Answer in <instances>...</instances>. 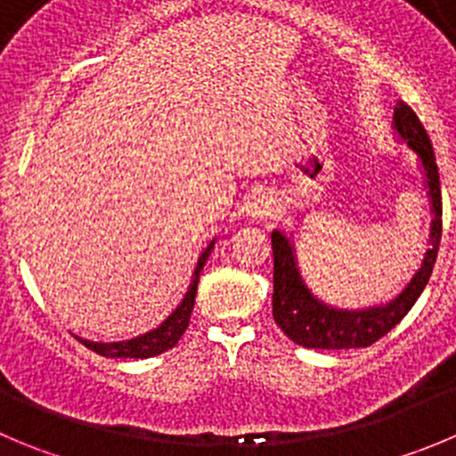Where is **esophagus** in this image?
Wrapping results in <instances>:
<instances>
[{"instance_id":"esophagus-1","label":"esophagus","mask_w":456,"mask_h":456,"mask_svg":"<svg viewBox=\"0 0 456 456\" xmlns=\"http://www.w3.org/2000/svg\"><path fill=\"white\" fill-rule=\"evenodd\" d=\"M245 214L249 218H265V216L272 214V202L265 195H252L248 204H245Z\"/></svg>"}]
</instances>
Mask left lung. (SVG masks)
I'll return each mask as SVG.
<instances>
[{"mask_svg":"<svg viewBox=\"0 0 456 456\" xmlns=\"http://www.w3.org/2000/svg\"><path fill=\"white\" fill-rule=\"evenodd\" d=\"M394 127L398 137L419 155L420 166L428 180L429 200H432V248L425 254V261L410 286L403 295L395 297L391 304L369 310H335L324 305L310 295L308 288L299 276V267L295 261V249L290 240L281 232L272 233V254H274V295H272V314L279 329L292 342L305 348H360L371 346L380 338H385L403 317L411 310L423 288L432 276L436 254H439L441 227H444V204H441V182L439 166L434 157V148L429 143L428 132L419 121L414 110L407 103H398L394 110Z\"/></svg>","mask_w":456,"mask_h":456,"instance_id":"obj_1","label":"left lung"}]
</instances>
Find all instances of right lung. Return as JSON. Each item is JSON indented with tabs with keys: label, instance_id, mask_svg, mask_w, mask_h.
I'll return each instance as SVG.
<instances>
[{
	"label": "right lung",
	"instance_id": "right-lung-1",
	"mask_svg": "<svg viewBox=\"0 0 456 456\" xmlns=\"http://www.w3.org/2000/svg\"><path fill=\"white\" fill-rule=\"evenodd\" d=\"M211 248H214V242H211V245L204 249L202 256H200L193 281H191V288L189 292H186L184 301L180 304V308L170 314L159 329L152 330V333L142 335V338L137 339H130V342L101 344V342H87V339H83L85 346L92 348V351H96L103 357H137V360L159 355V353H166L168 348L175 346V344L180 342L182 335H184V330L189 329V319H191V313H193V304H195V292H198L200 272H202L204 263H207V256L208 252H211Z\"/></svg>",
	"mask_w": 456,
	"mask_h": 456
}]
</instances>
